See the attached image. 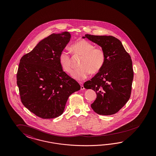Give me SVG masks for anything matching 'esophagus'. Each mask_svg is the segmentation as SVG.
<instances>
[{"label":"esophagus","mask_w":156,"mask_h":156,"mask_svg":"<svg viewBox=\"0 0 156 156\" xmlns=\"http://www.w3.org/2000/svg\"><path fill=\"white\" fill-rule=\"evenodd\" d=\"M80 89H81V90H83V89H84V87H83V83L80 82Z\"/></svg>","instance_id":"esophagus-1"}]
</instances>
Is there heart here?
<instances>
[{
  "label": "heart",
  "instance_id": "obj_1",
  "mask_svg": "<svg viewBox=\"0 0 156 156\" xmlns=\"http://www.w3.org/2000/svg\"><path fill=\"white\" fill-rule=\"evenodd\" d=\"M74 56H81L80 63V67L72 73L74 78L82 80L86 78L90 73L95 74L103 67L106 54L102 47H95L94 45L85 39H80L70 47ZM59 64L63 70L70 74L73 70V59L68 52L63 51L59 57Z\"/></svg>",
  "mask_w": 156,
  "mask_h": 156
}]
</instances>
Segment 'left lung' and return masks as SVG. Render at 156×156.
<instances>
[{"label":"left lung","instance_id":"1","mask_svg":"<svg viewBox=\"0 0 156 156\" xmlns=\"http://www.w3.org/2000/svg\"><path fill=\"white\" fill-rule=\"evenodd\" d=\"M82 38L98 44L106 54L102 69L83 84L85 89H93L97 94L91 107L100 115L116 113L130 97L134 76L131 57L121 42L113 36L86 34Z\"/></svg>","mask_w":156,"mask_h":156}]
</instances>
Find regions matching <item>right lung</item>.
Instances as JSON below:
<instances>
[{
  "label": "right lung",
  "instance_id": "add662e5",
  "mask_svg": "<svg viewBox=\"0 0 156 156\" xmlns=\"http://www.w3.org/2000/svg\"><path fill=\"white\" fill-rule=\"evenodd\" d=\"M70 38L66 31L52 34L20 60L16 80L21 101L40 118L60 116L69 96L80 89V84L63 71L59 62Z\"/></svg>",
  "mask_w": 156,
  "mask_h": 156
}]
</instances>
